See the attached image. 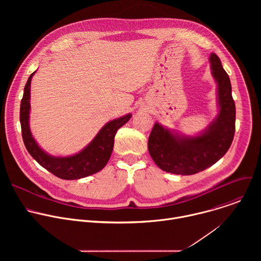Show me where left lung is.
<instances>
[{"mask_svg": "<svg viewBox=\"0 0 261 261\" xmlns=\"http://www.w3.org/2000/svg\"><path fill=\"white\" fill-rule=\"evenodd\" d=\"M212 75L217 84L218 115L196 135H185L155 123L148 137L147 148L162 170L191 175L211 167L226 154L236 131V105L228 74L219 57L211 54Z\"/></svg>", "mask_w": 261, "mask_h": 261, "instance_id": "obj_1", "label": "left lung"}]
</instances>
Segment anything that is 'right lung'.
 Segmentation results:
<instances>
[{"label": "right lung", "instance_id": "right-lung-1", "mask_svg": "<svg viewBox=\"0 0 261 261\" xmlns=\"http://www.w3.org/2000/svg\"><path fill=\"white\" fill-rule=\"evenodd\" d=\"M36 71L31 74L25 84L19 114L21 135L28 152L42 167L63 179H79L100 171L113 153L118 130L131 119L132 115L128 114L106 123L93 140L76 154L65 157L49 155L37 143L30 129L31 81Z\"/></svg>", "mask_w": 261, "mask_h": 261}]
</instances>
